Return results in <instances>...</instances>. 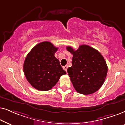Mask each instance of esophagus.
Instances as JSON below:
<instances>
[{
    "mask_svg": "<svg viewBox=\"0 0 125 125\" xmlns=\"http://www.w3.org/2000/svg\"><path fill=\"white\" fill-rule=\"evenodd\" d=\"M63 69H64L65 71L66 72L67 71V69H68V66L67 65H65V66H64V67H63Z\"/></svg>",
    "mask_w": 125,
    "mask_h": 125,
    "instance_id": "34e87169",
    "label": "esophagus"
}]
</instances>
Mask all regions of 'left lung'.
Listing matches in <instances>:
<instances>
[{"label":"left lung","instance_id":"8db88e82","mask_svg":"<svg viewBox=\"0 0 125 125\" xmlns=\"http://www.w3.org/2000/svg\"><path fill=\"white\" fill-rule=\"evenodd\" d=\"M66 49L73 54L68 73L75 90L82 94L97 92L105 81L107 73L106 62L100 52L89 45H80L77 50Z\"/></svg>","mask_w":125,"mask_h":125}]
</instances>
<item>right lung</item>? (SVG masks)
<instances>
[{
  "instance_id": "right-lung-1",
  "label": "right lung",
  "mask_w": 125,
  "mask_h": 125,
  "mask_svg": "<svg viewBox=\"0 0 125 125\" xmlns=\"http://www.w3.org/2000/svg\"><path fill=\"white\" fill-rule=\"evenodd\" d=\"M57 49L50 42H43L34 47L25 57L24 73L27 81L37 90L51 89L60 77L66 74L54 56Z\"/></svg>"
}]
</instances>
